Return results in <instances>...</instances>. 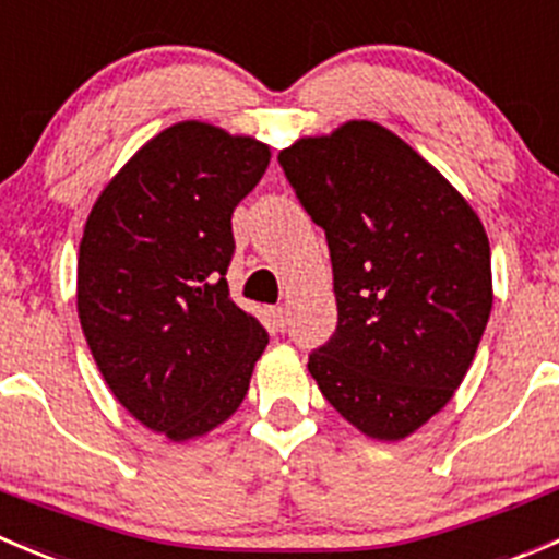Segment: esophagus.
Masks as SVG:
<instances>
[{
	"label": "esophagus",
	"instance_id": "obj_1",
	"mask_svg": "<svg viewBox=\"0 0 559 559\" xmlns=\"http://www.w3.org/2000/svg\"><path fill=\"white\" fill-rule=\"evenodd\" d=\"M270 317H273V324H275V328H278V330L286 328V308H284V306L270 308Z\"/></svg>",
	"mask_w": 559,
	"mask_h": 559
}]
</instances>
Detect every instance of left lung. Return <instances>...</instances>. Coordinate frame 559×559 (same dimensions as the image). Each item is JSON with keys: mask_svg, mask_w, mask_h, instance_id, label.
Here are the masks:
<instances>
[{"mask_svg": "<svg viewBox=\"0 0 559 559\" xmlns=\"http://www.w3.org/2000/svg\"><path fill=\"white\" fill-rule=\"evenodd\" d=\"M278 164L333 262L338 328L308 371L357 431L404 440L453 399L489 322L484 224L429 160L368 119L297 139Z\"/></svg>", "mask_w": 559, "mask_h": 559, "instance_id": "8db88e82", "label": "left lung"}]
</instances>
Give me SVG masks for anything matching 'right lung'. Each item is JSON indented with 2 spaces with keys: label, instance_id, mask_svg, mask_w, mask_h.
Here are the masks:
<instances>
[{
  "label": "right lung",
  "instance_id": "add662e5",
  "mask_svg": "<svg viewBox=\"0 0 559 559\" xmlns=\"http://www.w3.org/2000/svg\"><path fill=\"white\" fill-rule=\"evenodd\" d=\"M270 164L251 135L186 119L100 191L79 246L81 330L114 399L171 442L242 404L267 330L229 297L231 213Z\"/></svg>",
  "mask_w": 559,
  "mask_h": 559
}]
</instances>
